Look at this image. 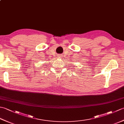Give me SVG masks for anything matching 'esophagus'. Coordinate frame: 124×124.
Wrapping results in <instances>:
<instances>
[{
    "label": "esophagus",
    "instance_id": "34e87169",
    "mask_svg": "<svg viewBox=\"0 0 124 124\" xmlns=\"http://www.w3.org/2000/svg\"><path fill=\"white\" fill-rule=\"evenodd\" d=\"M59 57H61V56H60V55H59Z\"/></svg>",
    "mask_w": 124,
    "mask_h": 124
}]
</instances>
